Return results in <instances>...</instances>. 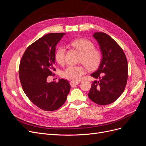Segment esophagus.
I'll return each mask as SVG.
<instances>
[{
	"label": "esophagus",
	"mask_w": 146,
	"mask_h": 146,
	"mask_svg": "<svg viewBox=\"0 0 146 146\" xmlns=\"http://www.w3.org/2000/svg\"><path fill=\"white\" fill-rule=\"evenodd\" d=\"M79 84V82H78V81H76V82H74V81H71V82H70V86H71L72 87H74V86H75L78 85Z\"/></svg>",
	"instance_id": "obj_1"
}]
</instances>
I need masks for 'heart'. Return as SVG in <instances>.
<instances>
[{
  "instance_id": "1",
  "label": "heart",
  "mask_w": 146,
  "mask_h": 146,
  "mask_svg": "<svg viewBox=\"0 0 146 146\" xmlns=\"http://www.w3.org/2000/svg\"><path fill=\"white\" fill-rule=\"evenodd\" d=\"M70 44L81 53L79 62L85 65L88 70H93L99 66L102 58L101 53L94 48L95 46L92 42L86 39H77L72 41ZM65 56V48L62 46H59L54 54L56 61L60 65L64 64ZM85 73L86 69L82 65H68L62 72L61 76L65 79L78 81Z\"/></svg>"
}]
</instances>
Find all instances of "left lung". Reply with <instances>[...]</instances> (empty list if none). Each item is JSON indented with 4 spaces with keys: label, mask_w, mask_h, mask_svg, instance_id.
I'll use <instances>...</instances> for the list:
<instances>
[{
    "label": "left lung",
    "mask_w": 146,
    "mask_h": 146,
    "mask_svg": "<svg viewBox=\"0 0 146 146\" xmlns=\"http://www.w3.org/2000/svg\"><path fill=\"white\" fill-rule=\"evenodd\" d=\"M93 37L100 45L102 58L98 68L91 74L95 78L88 96L98 105L115 102L123 93L128 78V65L120 46L104 33L96 32Z\"/></svg>",
    "instance_id": "obj_1"
}]
</instances>
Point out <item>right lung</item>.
Masks as SVG:
<instances>
[{
  "mask_svg": "<svg viewBox=\"0 0 146 146\" xmlns=\"http://www.w3.org/2000/svg\"><path fill=\"white\" fill-rule=\"evenodd\" d=\"M65 33H49L30 45L19 65V78L25 95L33 104L46 111H54L67 100L70 86L67 80L48 82L46 79L56 71V46Z\"/></svg>",
  "mask_w": 146,
  "mask_h": 146,
  "instance_id": "right-lung-1",
  "label": "right lung"
}]
</instances>
